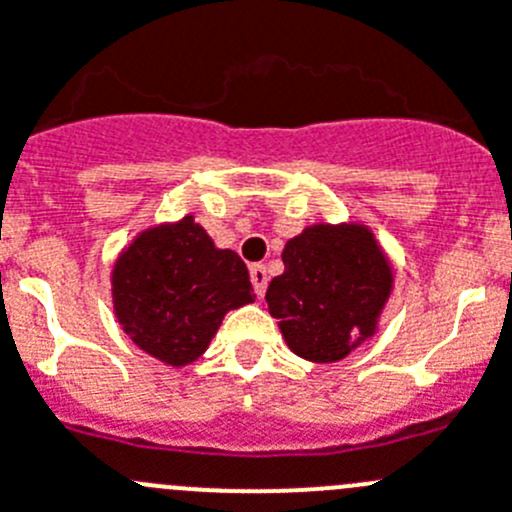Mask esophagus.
<instances>
[{"mask_svg":"<svg viewBox=\"0 0 512 512\" xmlns=\"http://www.w3.org/2000/svg\"><path fill=\"white\" fill-rule=\"evenodd\" d=\"M250 278L252 285H255V293L257 296H265V288H267V270L265 265H252L250 267Z\"/></svg>","mask_w":512,"mask_h":512,"instance_id":"esophagus-1","label":"esophagus"}]
</instances>
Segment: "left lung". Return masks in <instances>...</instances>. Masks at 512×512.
<instances>
[{"instance_id": "1", "label": "left lung", "mask_w": 512, "mask_h": 512, "mask_svg": "<svg viewBox=\"0 0 512 512\" xmlns=\"http://www.w3.org/2000/svg\"><path fill=\"white\" fill-rule=\"evenodd\" d=\"M265 301L283 339L308 362H339L377 331L393 265L365 224H313L288 239Z\"/></svg>"}]
</instances>
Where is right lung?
<instances>
[{
	"instance_id": "obj_1",
	"label": "right lung",
	"mask_w": 512,
	"mask_h": 512,
	"mask_svg": "<svg viewBox=\"0 0 512 512\" xmlns=\"http://www.w3.org/2000/svg\"><path fill=\"white\" fill-rule=\"evenodd\" d=\"M117 321L165 365H191L232 308L255 301L247 265L219 250L193 216L158 224L124 247L112 270Z\"/></svg>"
}]
</instances>
